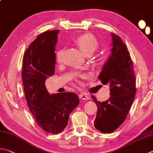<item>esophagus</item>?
I'll return each mask as SVG.
<instances>
[{"label":"esophagus","instance_id":"obj_1","mask_svg":"<svg viewBox=\"0 0 153 153\" xmlns=\"http://www.w3.org/2000/svg\"><path fill=\"white\" fill-rule=\"evenodd\" d=\"M79 98L80 100H85L89 99V97L84 93H80L79 94Z\"/></svg>","mask_w":153,"mask_h":153}]
</instances>
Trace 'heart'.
Instances as JSON below:
<instances>
[{
  "label": "heart",
  "mask_w": 153,
  "mask_h": 153,
  "mask_svg": "<svg viewBox=\"0 0 153 153\" xmlns=\"http://www.w3.org/2000/svg\"><path fill=\"white\" fill-rule=\"evenodd\" d=\"M74 42L87 56L95 52L100 46L98 39L91 33H85L78 36L75 39ZM62 57L63 50H58L55 53V62L57 63H60L62 62Z\"/></svg>",
  "instance_id": "obj_1"
}]
</instances>
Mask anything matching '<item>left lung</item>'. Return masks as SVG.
<instances>
[{
  "label": "left lung",
  "instance_id": "obj_1",
  "mask_svg": "<svg viewBox=\"0 0 153 153\" xmlns=\"http://www.w3.org/2000/svg\"><path fill=\"white\" fill-rule=\"evenodd\" d=\"M111 35L112 53L98 76L102 84L110 85V97L101 102L91 96L98 107L94 126L102 133L112 132L124 123L137 92L133 62L127 46L118 35Z\"/></svg>",
  "mask_w": 153,
  "mask_h": 153
}]
</instances>
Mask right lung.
Wrapping results in <instances>:
<instances>
[{
	"label": "right lung",
	"instance_id": "add662e5",
	"mask_svg": "<svg viewBox=\"0 0 153 153\" xmlns=\"http://www.w3.org/2000/svg\"><path fill=\"white\" fill-rule=\"evenodd\" d=\"M59 30L39 35L23 55L22 79L25 96L36 123L43 130L56 134L67 126L71 112L79 104L72 92L49 95L45 80L55 74V48Z\"/></svg>",
	"mask_w": 153,
	"mask_h": 153
}]
</instances>
